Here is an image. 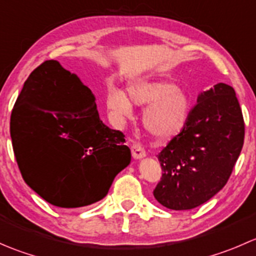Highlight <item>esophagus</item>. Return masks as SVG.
I'll return each mask as SVG.
<instances>
[{"instance_id":"esophagus-1","label":"esophagus","mask_w":256,"mask_h":256,"mask_svg":"<svg viewBox=\"0 0 256 256\" xmlns=\"http://www.w3.org/2000/svg\"><path fill=\"white\" fill-rule=\"evenodd\" d=\"M131 154H132L134 158L136 160L142 158V157L146 156V151H144V147L138 144H134L132 146H131Z\"/></svg>"}]
</instances>
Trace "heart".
<instances>
[{
	"label": "heart",
	"instance_id": "b5f03b06",
	"mask_svg": "<svg viewBox=\"0 0 256 256\" xmlns=\"http://www.w3.org/2000/svg\"><path fill=\"white\" fill-rule=\"evenodd\" d=\"M128 97L134 104L147 106L144 112L146 130L160 140H167L184 128L190 112V99L183 90L164 80L138 79L128 85ZM118 89L106 94L108 109L118 120L132 115V104Z\"/></svg>",
	"mask_w": 256,
	"mask_h": 256
}]
</instances>
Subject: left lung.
Instances as JSON below:
<instances>
[{
  "mask_svg": "<svg viewBox=\"0 0 256 256\" xmlns=\"http://www.w3.org/2000/svg\"><path fill=\"white\" fill-rule=\"evenodd\" d=\"M184 128L158 154L157 202L174 210L203 204L228 182L242 148L245 124L236 92L224 82L198 96Z\"/></svg>",
  "mask_w": 256,
  "mask_h": 256,
  "instance_id": "obj_1",
  "label": "left lung"
}]
</instances>
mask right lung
<instances>
[{"instance_id":"add662e5","label":"right lung","mask_w":256,"mask_h":256,"mask_svg":"<svg viewBox=\"0 0 256 256\" xmlns=\"http://www.w3.org/2000/svg\"><path fill=\"white\" fill-rule=\"evenodd\" d=\"M10 132L24 182L56 207L102 200L131 161L125 135L102 124L92 90L56 60L43 62L24 82Z\"/></svg>"}]
</instances>
